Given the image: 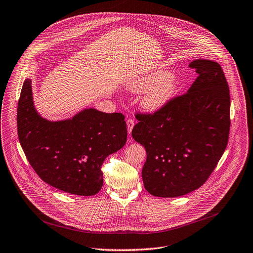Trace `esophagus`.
Wrapping results in <instances>:
<instances>
[{
  "instance_id": "esophagus-1",
  "label": "esophagus",
  "mask_w": 253,
  "mask_h": 253,
  "mask_svg": "<svg viewBox=\"0 0 253 253\" xmlns=\"http://www.w3.org/2000/svg\"><path fill=\"white\" fill-rule=\"evenodd\" d=\"M126 123H127V130H128V133L130 134L131 131H132V129H133V127H134V120H132V119H127Z\"/></svg>"
}]
</instances>
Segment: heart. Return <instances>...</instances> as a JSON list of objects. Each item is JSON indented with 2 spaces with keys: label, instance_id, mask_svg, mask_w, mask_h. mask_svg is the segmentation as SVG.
I'll return each instance as SVG.
<instances>
[{
  "label": "heart",
  "instance_id": "obj_1",
  "mask_svg": "<svg viewBox=\"0 0 253 253\" xmlns=\"http://www.w3.org/2000/svg\"><path fill=\"white\" fill-rule=\"evenodd\" d=\"M129 90L134 93L145 92L141 106L148 112H156L164 108L177 90V81L167 70H156L133 80Z\"/></svg>",
  "mask_w": 253,
  "mask_h": 253
}]
</instances>
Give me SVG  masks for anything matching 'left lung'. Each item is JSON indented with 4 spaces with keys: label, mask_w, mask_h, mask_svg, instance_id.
Returning <instances> with one entry per match:
<instances>
[{
    "label": "left lung",
    "mask_w": 253,
    "mask_h": 253,
    "mask_svg": "<svg viewBox=\"0 0 253 253\" xmlns=\"http://www.w3.org/2000/svg\"><path fill=\"white\" fill-rule=\"evenodd\" d=\"M198 77L189 90L161 110L137 113L132 137L146 149L145 189L157 197L185 195L202 186L227 146L230 95L221 66L190 63Z\"/></svg>",
    "instance_id": "8db88e82"
}]
</instances>
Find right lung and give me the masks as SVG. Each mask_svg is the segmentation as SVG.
<instances>
[{
	"label": "right lung",
	"mask_w": 253,
	"mask_h": 253,
	"mask_svg": "<svg viewBox=\"0 0 253 253\" xmlns=\"http://www.w3.org/2000/svg\"><path fill=\"white\" fill-rule=\"evenodd\" d=\"M122 113L85 109L72 119L51 122L36 111L32 81L21 91L17 126L25 155L44 182L67 193L92 196L103 185L102 164L127 140Z\"/></svg>",
	"instance_id": "add662e5"
}]
</instances>
